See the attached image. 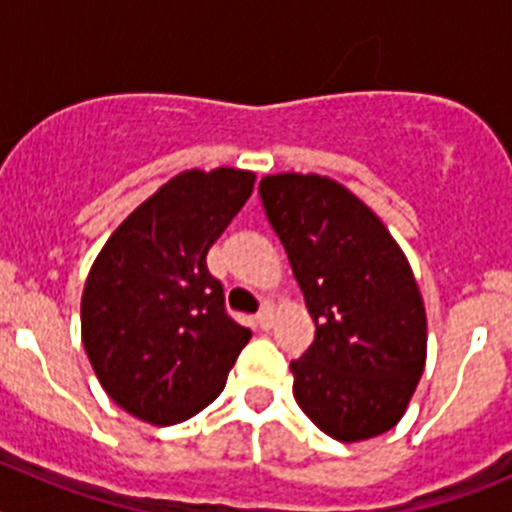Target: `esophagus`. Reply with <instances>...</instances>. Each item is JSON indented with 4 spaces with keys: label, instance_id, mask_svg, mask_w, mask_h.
<instances>
[{
    "label": "esophagus",
    "instance_id": "esophagus-1",
    "mask_svg": "<svg viewBox=\"0 0 512 512\" xmlns=\"http://www.w3.org/2000/svg\"><path fill=\"white\" fill-rule=\"evenodd\" d=\"M256 323H259V328L269 330L271 325H274V307L269 305V302H264V307L259 310V315H256Z\"/></svg>",
    "mask_w": 512,
    "mask_h": 512
}]
</instances>
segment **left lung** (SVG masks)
<instances>
[{
    "mask_svg": "<svg viewBox=\"0 0 512 512\" xmlns=\"http://www.w3.org/2000/svg\"><path fill=\"white\" fill-rule=\"evenodd\" d=\"M259 192L315 320V341L289 364L297 405L336 441L387 433L408 410L428 348L423 297L405 253L328 176L271 174Z\"/></svg>",
    "mask_w": 512,
    "mask_h": 512,
    "instance_id": "left-lung-1",
    "label": "left lung"
}]
</instances>
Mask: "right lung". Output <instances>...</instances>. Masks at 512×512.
Returning <instances> with one entry per match:
<instances>
[{"mask_svg":"<svg viewBox=\"0 0 512 512\" xmlns=\"http://www.w3.org/2000/svg\"><path fill=\"white\" fill-rule=\"evenodd\" d=\"M243 169H189L107 238L81 295V341L104 392L138 420L174 425L225 387L251 330L225 312L207 251L253 192Z\"/></svg>","mask_w":512,"mask_h":512,"instance_id":"add662e5","label":"right lung"}]
</instances>
